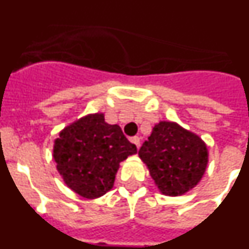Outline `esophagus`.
<instances>
[{
    "mask_svg": "<svg viewBox=\"0 0 249 249\" xmlns=\"http://www.w3.org/2000/svg\"><path fill=\"white\" fill-rule=\"evenodd\" d=\"M132 142H133V143L137 146V148H140L141 147V138L140 137H137V136H136V137H133L132 138Z\"/></svg>",
    "mask_w": 249,
    "mask_h": 249,
    "instance_id": "1",
    "label": "esophagus"
}]
</instances>
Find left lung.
<instances>
[{"mask_svg": "<svg viewBox=\"0 0 249 249\" xmlns=\"http://www.w3.org/2000/svg\"><path fill=\"white\" fill-rule=\"evenodd\" d=\"M160 192L177 197L195 188L208 164L204 141L178 123L160 121L138 151Z\"/></svg>", "mask_w": 249, "mask_h": 249, "instance_id": "1", "label": "left lung"}]
</instances>
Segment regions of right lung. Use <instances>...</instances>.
Listing matches in <instances>:
<instances>
[{
	"mask_svg": "<svg viewBox=\"0 0 249 249\" xmlns=\"http://www.w3.org/2000/svg\"><path fill=\"white\" fill-rule=\"evenodd\" d=\"M137 147L118 124H108L103 113L87 114L59 132L53 160L70 190L87 199L112 190L120 163L136 155Z\"/></svg>",
	"mask_w": 249,
	"mask_h": 249,
	"instance_id": "1",
	"label": "right lung"
}]
</instances>
